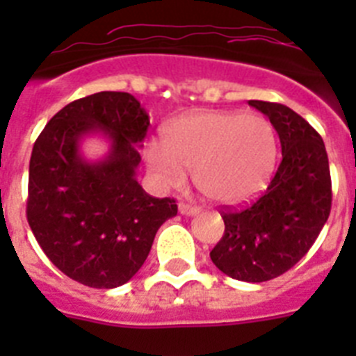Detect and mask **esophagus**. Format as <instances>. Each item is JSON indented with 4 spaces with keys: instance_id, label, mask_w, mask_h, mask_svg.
Here are the masks:
<instances>
[{
    "instance_id": "obj_1",
    "label": "esophagus",
    "mask_w": 356,
    "mask_h": 356,
    "mask_svg": "<svg viewBox=\"0 0 356 356\" xmlns=\"http://www.w3.org/2000/svg\"><path fill=\"white\" fill-rule=\"evenodd\" d=\"M200 207L188 205V203H180V205H178V212H180L181 216H196V213H200Z\"/></svg>"
}]
</instances>
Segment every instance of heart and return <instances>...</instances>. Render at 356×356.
<instances>
[{
    "mask_svg": "<svg viewBox=\"0 0 356 356\" xmlns=\"http://www.w3.org/2000/svg\"><path fill=\"white\" fill-rule=\"evenodd\" d=\"M278 140L257 114L207 110L181 115L162 131V147H146V163L163 187H180L193 171L196 188L219 205L259 196L271 180Z\"/></svg>",
    "mask_w": 356,
    "mask_h": 356,
    "instance_id": "1",
    "label": "heart"
}]
</instances>
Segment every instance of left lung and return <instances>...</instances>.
<instances>
[{
	"label": "left lung",
	"mask_w": 356,
	"mask_h": 356,
	"mask_svg": "<svg viewBox=\"0 0 356 356\" xmlns=\"http://www.w3.org/2000/svg\"><path fill=\"white\" fill-rule=\"evenodd\" d=\"M269 118L282 144V162L266 193L242 210L222 212L225 235L210 251L219 271L260 284L300 262L328 221L332 180L321 135L280 103L251 99Z\"/></svg>",
	"instance_id": "1"
}]
</instances>
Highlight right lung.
I'll return each mask as SVG.
<instances>
[{
	"label": "right lung",
	"instance_id": "1",
	"mask_svg": "<svg viewBox=\"0 0 356 356\" xmlns=\"http://www.w3.org/2000/svg\"><path fill=\"white\" fill-rule=\"evenodd\" d=\"M149 115L128 92H96L56 112L33 144L28 225L65 276L94 289L127 284L143 267L178 207L137 181ZM109 143L102 159L81 151L87 136Z\"/></svg>",
	"mask_w": 356,
	"mask_h": 356
}]
</instances>
